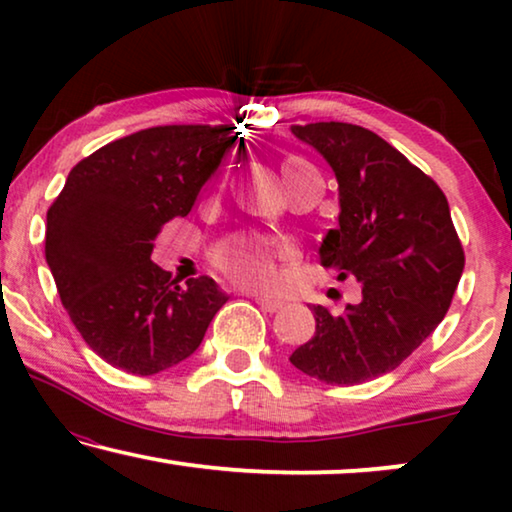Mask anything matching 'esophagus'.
<instances>
[{"mask_svg": "<svg viewBox=\"0 0 512 512\" xmlns=\"http://www.w3.org/2000/svg\"><path fill=\"white\" fill-rule=\"evenodd\" d=\"M256 303L261 307L263 312H277L282 310V300H272V298H265V296H256Z\"/></svg>", "mask_w": 512, "mask_h": 512, "instance_id": "34e87169", "label": "esophagus"}]
</instances>
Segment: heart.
I'll return each instance as SVG.
<instances>
[{
  "label": "heart",
  "instance_id": "obj_1",
  "mask_svg": "<svg viewBox=\"0 0 512 512\" xmlns=\"http://www.w3.org/2000/svg\"><path fill=\"white\" fill-rule=\"evenodd\" d=\"M300 163H289L284 167L286 177L300 170ZM214 261L230 279L254 289H272L277 284L275 249L261 235H240L235 240L221 244L216 249Z\"/></svg>",
  "mask_w": 512,
  "mask_h": 512
}]
</instances>
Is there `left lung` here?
I'll return each instance as SVG.
<instances>
[{
	"mask_svg": "<svg viewBox=\"0 0 512 512\" xmlns=\"http://www.w3.org/2000/svg\"><path fill=\"white\" fill-rule=\"evenodd\" d=\"M335 174L338 221L324 268L361 284L342 312L314 305V335L289 361L326 384H361L401 366L450 310L464 249L436 181L380 135L352 123L291 125Z\"/></svg>",
	"mask_w": 512,
	"mask_h": 512,
	"instance_id": "8db88e82",
	"label": "left lung"
}]
</instances>
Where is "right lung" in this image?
I'll return each instance as SVG.
<instances>
[{
    "label": "right lung",
    "mask_w": 512,
    "mask_h": 512,
    "mask_svg": "<svg viewBox=\"0 0 512 512\" xmlns=\"http://www.w3.org/2000/svg\"><path fill=\"white\" fill-rule=\"evenodd\" d=\"M233 125H158L72 167L46 214V263L65 310L97 356L132 375L188 359L228 296L212 277L170 282L153 240L191 212L235 144Z\"/></svg>",
    "instance_id": "add662e5"
}]
</instances>
